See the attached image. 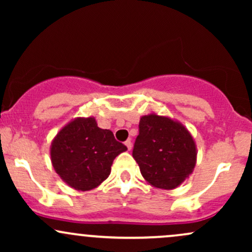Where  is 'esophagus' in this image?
<instances>
[{
  "instance_id": "obj_1",
  "label": "esophagus",
  "mask_w": 252,
  "mask_h": 252,
  "mask_svg": "<svg viewBox=\"0 0 252 252\" xmlns=\"http://www.w3.org/2000/svg\"><path fill=\"white\" fill-rule=\"evenodd\" d=\"M126 148H128V150L131 149V147H132L131 140H126Z\"/></svg>"
}]
</instances>
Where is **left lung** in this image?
Returning <instances> with one entry per match:
<instances>
[{
  "label": "left lung",
  "mask_w": 252,
  "mask_h": 252,
  "mask_svg": "<svg viewBox=\"0 0 252 252\" xmlns=\"http://www.w3.org/2000/svg\"><path fill=\"white\" fill-rule=\"evenodd\" d=\"M132 156L153 187L174 189L189 178L196 163V144L189 129L168 116L140 118Z\"/></svg>",
  "instance_id": "8db88e82"
}]
</instances>
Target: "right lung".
<instances>
[{
    "mask_svg": "<svg viewBox=\"0 0 252 252\" xmlns=\"http://www.w3.org/2000/svg\"><path fill=\"white\" fill-rule=\"evenodd\" d=\"M126 147L94 117H77L58 131L51 144L52 166L60 179L77 190H90L108 179L115 158Z\"/></svg>",
    "mask_w": 252,
    "mask_h": 252,
    "instance_id": "obj_1",
    "label": "right lung"
}]
</instances>
